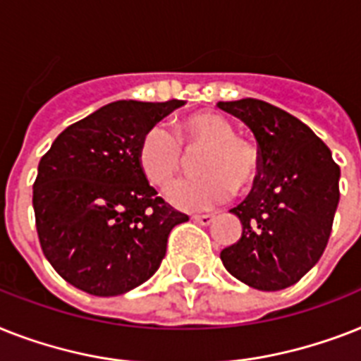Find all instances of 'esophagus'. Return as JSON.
<instances>
[{
	"mask_svg": "<svg viewBox=\"0 0 361 361\" xmlns=\"http://www.w3.org/2000/svg\"><path fill=\"white\" fill-rule=\"evenodd\" d=\"M192 221L198 222V224H202V226H209L211 222L215 221V216L213 215H195L192 216Z\"/></svg>",
	"mask_w": 361,
	"mask_h": 361,
	"instance_id": "obj_1",
	"label": "esophagus"
}]
</instances>
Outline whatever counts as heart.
<instances>
[{
  "label": "heart",
  "instance_id": "1",
  "mask_svg": "<svg viewBox=\"0 0 361 361\" xmlns=\"http://www.w3.org/2000/svg\"><path fill=\"white\" fill-rule=\"evenodd\" d=\"M178 139L176 140L175 137ZM204 148L196 163L202 176L180 181L169 190V202L183 211H207L221 206L233 190L250 189L262 172V157L250 140L237 137L233 126L222 114L204 111L189 114L171 133L155 124L140 137L137 159L150 183L166 189L183 169V150Z\"/></svg>",
  "mask_w": 361,
  "mask_h": 361
}]
</instances>
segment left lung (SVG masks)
<instances>
[{
  "mask_svg": "<svg viewBox=\"0 0 361 361\" xmlns=\"http://www.w3.org/2000/svg\"><path fill=\"white\" fill-rule=\"evenodd\" d=\"M248 126L262 172L247 200L230 213L241 239L221 252L231 276L259 291L297 283L326 248L339 204V166L306 124L262 99L219 102Z\"/></svg>",
  "mask_w": 361,
  "mask_h": 361,
  "instance_id": "8db88e82",
  "label": "left lung"
}]
</instances>
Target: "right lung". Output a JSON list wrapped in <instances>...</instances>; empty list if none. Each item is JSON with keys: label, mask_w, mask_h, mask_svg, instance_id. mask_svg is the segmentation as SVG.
I'll list each match as a JSON object with an SVG mask.
<instances>
[{"label": "right lung", "mask_w": 361, "mask_h": 361, "mask_svg": "<svg viewBox=\"0 0 361 361\" xmlns=\"http://www.w3.org/2000/svg\"><path fill=\"white\" fill-rule=\"evenodd\" d=\"M181 99H118L68 126L38 163L33 209L44 256L81 291L116 297L150 280L189 216L140 171V137Z\"/></svg>", "instance_id": "add662e5"}]
</instances>
